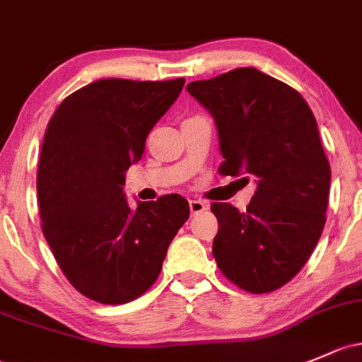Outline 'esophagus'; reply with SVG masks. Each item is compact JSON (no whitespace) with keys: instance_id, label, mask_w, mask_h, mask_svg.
Here are the masks:
<instances>
[{"instance_id":"1","label":"esophagus","mask_w":362,"mask_h":362,"mask_svg":"<svg viewBox=\"0 0 362 362\" xmlns=\"http://www.w3.org/2000/svg\"><path fill=\"white\" fill-rule=\"evenodd\" d=\"M189 208H191L192 215H196V213H201V211L206 210V204L199 199H191L189 201Z\"/></svg>"}]
</instances>
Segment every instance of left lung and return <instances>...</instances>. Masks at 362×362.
Instances as JSON below:
<instances>
[{
	"mask_svg": "<svg viewBox=\"0 0 362 362\" xmlns=\"http://www.w3.org/2000/svg\"><path fill=\"white\" fill-rule=\"evenodd\" d=\"M187 91L215 119L220 173L257 180L246 211L211 204L216 265L243 290H277L307 264L325 229L332 170L314 114L298 91L255 67L192 81Z\"/></svg>",
	"mask_w": 362,
	"mask_h": 362,
	"instance_id": "obj_1",
	"label": "left lung"
}]
</instances>
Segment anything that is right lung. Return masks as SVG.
<instances>
[{
	"label": "right lung",
	"instance_id": "1",
	"mask_svg": "<svg viewBox=\"0 0 362 362\" xmlns=\"http://www.w3.org/2000/svg\"><path fill=\"white\" fill-rule=\"evenodd\" d=\"M184 83L98 79L71 93L47 127L36 178L41 229L69 283L98 303L149 290L189 218L178 194L135 210L123 192L124 173Z\"/></svg>",
	"mask_w": 362,
	"mask_h": 362
}]
</instances>
